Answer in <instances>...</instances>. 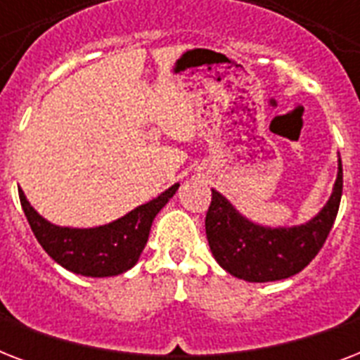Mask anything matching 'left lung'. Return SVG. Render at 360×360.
Instances as JSON below:
<instances>
[{
    "label": "left lung",
    "mask_w": 360,
    "mask_h": 360,
    "mask_svg": "<svg viewBox=\"0 0 360 360\" xmlns=\"http://www.w3.org/2000/svg\"><path fill=\"white\" fill-rule=\"evenodd\" d=\"M342 185V160H338V175L329 202L310 222L293 228L254 224L220 192L213 191L205 233L214 259L224 271L246 282L290 278L321 250L338 214Z\"/></svg>",
    "instance_id": "1"
}]
</instances>
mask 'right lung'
Returning <instances> with one entry per match:
<instances>
[{"instance_id": "right-lung-1", "label": "right lung", "mask_w": 360, "mask_h": 360, "mask_svg": "<svg viewBox=\"0 0 360 360\" xmlns=\"http://www.w3.org/2000/svg\"><path fill=\"white\" fill-rule=\"evenodd\" d=\"M177 188L179 183L121 219L87 230L50 224L31 207L24 192L18 191V194L31 231L48 256L70 273L103 278L134 267L141 250L146 248L153 220Z\"/></svg>"}]
</instances>
